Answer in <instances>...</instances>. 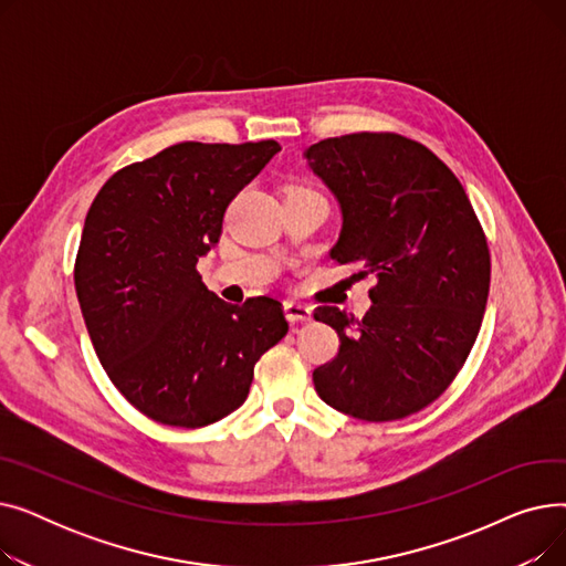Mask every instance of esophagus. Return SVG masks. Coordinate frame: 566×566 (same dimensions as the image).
Wrapping results in <instances>:
<instances>
[{
  "mask_svg": "<svg viewBox=\"0 0 566 566\" xmlns=\"http://www.w3.org/2000/svg\"><path fill=\"white\" fill-rule=\"evenodd\" d=\"M284 314L289 323H305L312 321V307L303 303H284Z\"/></svg>",
  "mask_w": 566,
  "mask_h": 566,
  "instance_id": "esophagus-1",
  "label": "esophagus"
}]
</instances>
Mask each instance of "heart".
Returning a JSON list of instances; mask_svg holds the SVG:
<instances>
[{"label":"heart","instance_id":"1","mask_svg":"<svg viewBox=\"0 0 566 566\" xmlns=\"http://www.w3.org/2000/svg\"><path fill=\"white\" fill-rule=\"evenodd\" d=\"M291 192H314V190H310V188H303V186H295V188H291Z\"/></svg>","mask_w":566,"mask_h":566}]
</instances>
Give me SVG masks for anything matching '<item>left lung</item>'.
Returning <instances> with one entry per match:
<instances>
[{
	"instance_id": "left-lung-1",
	"label": "left lung",
	"mask_w": 566,
	"mask_h": 566,
	"mask_svg": "<svg viewBox=\"0 0 566 566\" xmlns=\"http://www.w3.org/2000/svg\"><path fill=\"white\" fill-rule=\"evenodd\" d=\"M312 169L342 203L331 256L374 275L360 318L321 305L339 353L314 369L318 397L365 422H392L450 388L480 335L491 284L482 222L452 169L397 133H350L310 146Z\"/></svg>"
}]
</instances>
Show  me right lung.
<instances>
[{
  "label": "right lung",
  "mask_w": 566,
  "mask_h": 566,
  "mask_svg": "<svg viewBox=\"0 0 566 566\" xmlns=\"http://www.w3.org/2000/svg\"><path fill=\"white\" fill-rule=\"evenodd\" d=\"M280 148L275 139L174 144L114 171L88 208L77 301L103 369L146 418L186 429L227 418L289 331L280 301L229 305L197 271L220 241L227 206Z\"/></svg>",
  "instance_id": "right-lung-1"
}]
</instances>
